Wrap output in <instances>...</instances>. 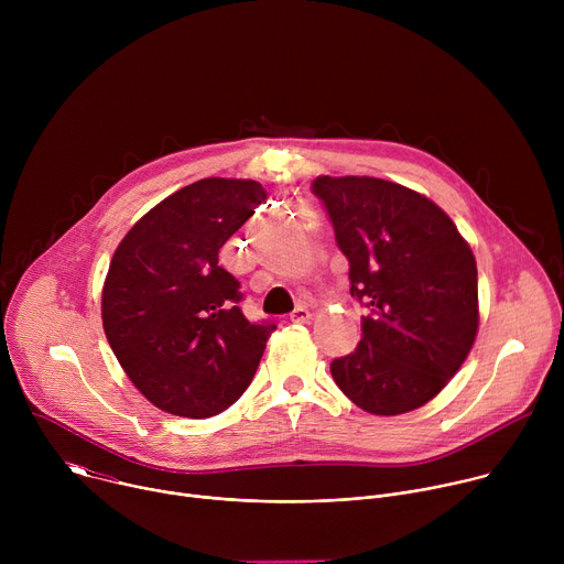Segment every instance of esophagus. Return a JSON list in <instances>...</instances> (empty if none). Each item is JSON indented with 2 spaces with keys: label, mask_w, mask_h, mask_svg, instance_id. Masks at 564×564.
<instances>
[{
  "label": "esophagus",
  "mask_w": 564,
  "mask_h": 564,
  "mask_svg": "<svg viewBox=\"0 0 564 564\" xmlns=\"http://www.w3.org/2000/svg\"><path fill=\"white\" fill-rule=\"evenodd\" d=\"M310 318H312V314H310V310H307L305 305H299V307L290 314V321H292V324H307Z\"/></svg>",
  "instance_id": "34e87169"
}]
</instances>
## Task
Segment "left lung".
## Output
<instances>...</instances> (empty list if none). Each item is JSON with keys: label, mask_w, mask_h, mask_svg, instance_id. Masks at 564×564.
Masks as SVG:
<instances>
[{"label": "left lung", "mask_w": 564, "mask_h": 564, "mask_svg": "<svg viewBox=\"0 0 564 564\" xmlns=\"http://www.w3.org/2000/svg\"><path fill=\"white\" fill-rule=\"evenodd\" d=\"M350 294L370 307L352 355L330 364L366 413L422 409L468 357L477 328V265L451 216L424 194L372 176H318Z\"/></svg>", "instance_id": "left-lung-1"}]
</instances>
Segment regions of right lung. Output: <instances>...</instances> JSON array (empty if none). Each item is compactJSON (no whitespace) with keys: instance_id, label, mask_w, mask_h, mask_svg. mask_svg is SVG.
<instances>
[{"instance_id":"add662e5","label":"right lung","mask_w":564,"mask_h":564,"mask_svg":"<svg viewBox=\"0 0 564 564\" xmlns=\"http://www.w3.org/2000/svg\"><path fill=\"white\" fill-rule=\"evenodd\" d=\"M265 200L250 178H203L151 207L124 234L102 285L107 341L160 411L205 420L246 392L272 324H250L225 240Z\"/></svg>"}]
</instances>
